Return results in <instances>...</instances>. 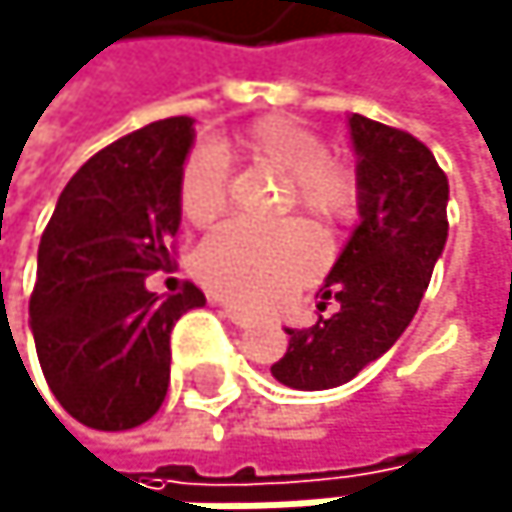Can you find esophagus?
<instances>
[{"label": "esophagus", "mask_w": 512, "mask_h": 512, "mask_svg": "<svg viewBox=\"0 0 512 512\" xmlns=\"http://www.w3.org/2000/svg\"><path fill=\"white\" fill-rule=\"evenodd\" d=\"M224 318H230L236 327H251V318L248 315H242L239 309H233V306H224Z\"/></svg>", "instance_id": "esophagus-1"}]
</instances>
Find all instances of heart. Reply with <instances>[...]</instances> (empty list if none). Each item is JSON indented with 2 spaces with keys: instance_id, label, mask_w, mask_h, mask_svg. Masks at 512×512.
I'll return each instance as SVG.
<instances>
[{
  "instance_id": "1",
  "label": "heart",
  "mask_w": 512,
  "mask_h": 512,
  "mask_svg": "<svg viewBox=\"0 0 512 512\" xmlns=\"http://www.w3.org/2000/svg\"><path fill=\"white\" fill-rule=\"evenodd\" d=\"M239 145L291 178V203L324 218L343 221L358 206V178L343 160L324 157V142L297 118L270 115L254 121ZM230 163L218 145H197L181 172V212L209 224L227 206ZM324 264V245L303 221L254 227L230 221L218 227L197 254L200 282L221 300L242 309H276L291 300Z\"/></svg>"
}]
</instances>
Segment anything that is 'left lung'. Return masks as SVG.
<instances>
[{
  "label": "left lung",
  "instance_id": "obj_1",
  "mask_svg": "<svg viewBox=\"0 0 512 512\" xmlns=\"http://www.w3.org/2000/svg\"><path fill=\"white\" fill-rule=\"evenodd\" d=\"M358 154V227L321 285L312 327H285L288 352L270 367L300 391L337 388L382 358L413 321L443 254L449 181L434 154L410 133L364 115L349 118Z\"/></svg>",
  "mask_w": 512,
  "mask_h": 512
}]
</instances>
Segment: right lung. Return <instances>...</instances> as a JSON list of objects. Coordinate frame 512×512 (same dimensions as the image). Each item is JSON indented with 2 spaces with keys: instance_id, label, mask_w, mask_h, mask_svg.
<instances>
[{
  "instance_id": "add662e5",
  "label": "right lung",
  "mask_w": 512,
  "mask_h": 512,
  "mask_svg": "<svg viewBox=\"0 0 512 512\" xmlns=\"http://www.w3.org/2000/svg\"><path fill=\"white\" fill-rule=\"evenodd\" d=\"M191 118L154 121L93 154L63 188L39 242L29 324L60 407L87 428L148 422L169 388V334L206 303L197 285L157 297L172 264Z\"/></svg>"
}]
</instances>
